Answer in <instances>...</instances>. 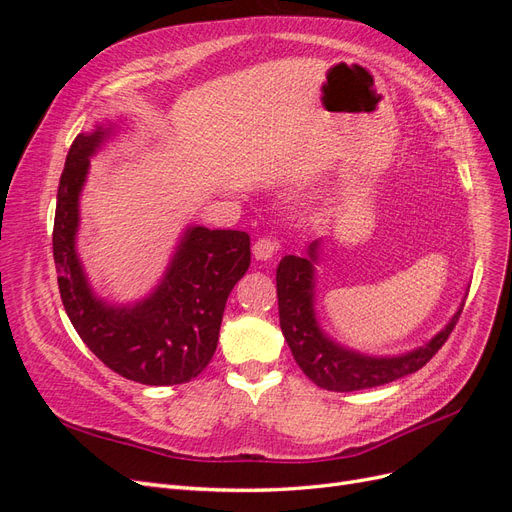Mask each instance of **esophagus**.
Here are the masks:
<instances>
[{
	"mask_svg": "<svg viewBox=\"0 0 512 512\" xmlns=\"http://www.w3.org/2000/svg\"><path fill=\"white\" fill-rule=\"evenodd\" d=\"M277 241L275 239H271V237H258L256 239V243H254V256L258 258V260H269L275 252H277Z\"/></svg>",
	"mask_w": 512,
	"mask_h": 512,
	"instance_id": "34e87169",
	"label": "esophagus"
}]
</instances>
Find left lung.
Instances as JSON below:
<instances>
[{
	"label": "left lung",
	"mask_w": 512,
	"mask_h": 512,
	"mask_svg": "<svg viewBox=\"0 0 512 512\" xmlns=\"http://www.w3.org/2000/svg\"><path fill=\"white\" fill-rule=\"evenodd\" d=\"M316 243L309 247V258L284 256L277 267V305H280V327L292 350L294 361L303 369V374L318 384L320 389L350 393L363 391L371 386H382L393 380L414 374L427 365L436 352L451 337L461 309L446 324L431 342L404 356L393 359H371V356L354 354L329 342L318 329L314 318V269Z\"/></svg>",
	"instance_id": "1"
}]
</instances>
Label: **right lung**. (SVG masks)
<instances>
[{"mask_svg": "<svg viewBox=\"0 0 512 512\" xmlns=\"http://www.w3.org/2000/svg\"><path fill=\"white\" fill-rule=\"evenodd\" d=\"M106 130L79 134L57 188L53 258L61 303L76 333L115 374L149 384H183L203 374L218 348L230 290L250 267V235L190 228L164 282L134 307H108L91 294L74 252L79 194L89 156Z\"/></svg>", "mask_w": 512, "mask_h": 512, "instance_id": "1", "label": "right lung"}]
</instances>
